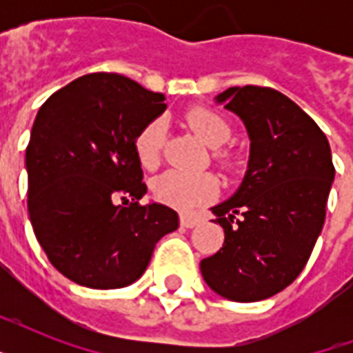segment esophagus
<instances>
[{
    "label": "esophagus",
    "instance_id": "esophagus-1",
    "mask_svg": "<svg viewBox=\"0 0 353 353\" xmlns=\"http://www.w3.org/2000/svg\"><path fill=\"white\" fill-rule=\"evenodd\" d=\"M179 223H181V227H187V229H194V227L201 223V220H199L198 216L181 214V218H179Z\"/></svg>",
    "mask_w": 353,
    "mask_h": 353
}]
</instances>
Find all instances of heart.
I'll return each mask as SVG.
<instances>
[{
	"instance_id": "obj_1",
	"label": "heart",
	"mask_w": 353,
	"mask_h": 353,
	"mask_svg": "<svg viewBox=\"0 0 353 353\" xmlns=\"http://www.w3.org/2000/svg\"><path fill=\"white\" fill-rule=\"evenodd\" d=\"M185 122L209 148H214V159L220 165H232L231 155L221 148L231 139L232 130L231 124L220 113L207 108H192L185 113ZM161 146H163V128L159 122H152L144 126L135 139L139 163L144 168L157 166L161 159ZM152 190L161 203L185 210L214 198L218 192V181L210 174H187V172L170 170L152 183Z\"/></svg>"
}]
</instances>
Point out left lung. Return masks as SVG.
<instances>
[{
    "label": "left lung",
    "mask_w": 353,
    "mask_h": 353,
    "mask_svg": "<svg viewBox=\"0 0 353 353\" xmlns=\"http://www.w3.org/2000/svg\"><path fill=\"white\" fill-rule=\"evenodd\" d=\"M214 101L240 117L251 144L238 190L210 209L223 247L199 269L227 301H263L301 274L323 231L332 150L315 121L271 88H229Z\"/></svg>",
    "instance_id": "8db88e82"
}]
</instances>
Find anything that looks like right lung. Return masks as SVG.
I'll use <instances>...</instances> for the list:
<instances>
[{
	"label": "right lung",
	"instance_id": "right-lung-1",
	"mask_svg": "<svg viewBox=\"0 0 353 353\" xmlns=\"http://www.w3.org/2000/svg\"><path fill=\"white\" fill-rule=\"evenodd\" d=\"M165 110L163 93L93 73L52 93L36 115L25 152L29 218L49 262L77 284H133L155 243L179 227L170 207L139 205L146 185L135 139Z\"/></svg>",
	"mask_w": 353,
	"mask_h": 353
}]
</instances>
